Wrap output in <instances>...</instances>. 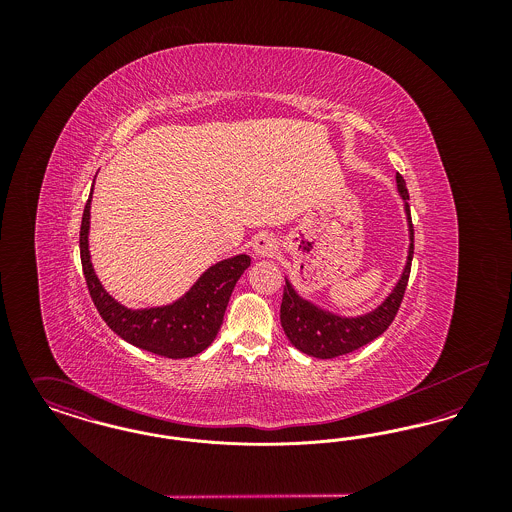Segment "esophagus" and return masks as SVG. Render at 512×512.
I'll return each mask as SVG.
<instances>
[{"instance_id":"1","label":"esophagus","mask_w":512,"mask_h":512,"mask_svg":"<svg viewBox=\"0 0 512 512\" xmlns=\"http://www.w3.org/2000/svg\"><path fill=\"white\" fill-rule=\"evenodd\" d=\"M253 251L257 257H272L278 253V242L272 236H261L253 245Z\"/></svg>"}]
</instances>
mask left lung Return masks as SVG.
<instances>
[{
	"label": "left lung",
	"mask_w": 512,
	"mask_h": 512,
	"mask_svg": "<svg viewBox=\"0 0 512 512\" xmlns=\"http://www.w3.org/2000/svg\"><path fill=\"white\" fill-rule=\"evenodd\" d=\"M395 180H397L399 194L405 199V211H407L409 232H411L409 257H407V265L401 280L393 288L390 297L376 311L357 318H341L320 311L309 301L301 299L293 290L292 284L286 280L282 307H280V322L288 340L292 341L299 351L317 359H334L376 340L390 328L407 290L414 253L413 219H411V207L407 201L409 199L407 184L399 172Z\"/></svg>",
	"instance_id": "left-lung-1"
}]
</instances>
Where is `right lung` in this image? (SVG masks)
Wrapping results in <instances>:
<instances>
[{"mask_svg": "<svg viewBox=\"0 0 512 512\" xmlns=\"http://www.w3.org/2000/svg\"><path fill=\"white\" fill-rule=\"evenodd\" d=\"M90 201L92 194L86 201L80 224V261L90 297L107 326L122 340L169 359L194 357L207 349L219 334L230 295L245 268L251 265V259L247 255H238L220 261L172 305L130 311L103 290L90 263Z\"/></svg>", "mask_w": 512, "mask_h": 512, "instance_id": "add662e5", "label": "right lung"}]
</instances>
